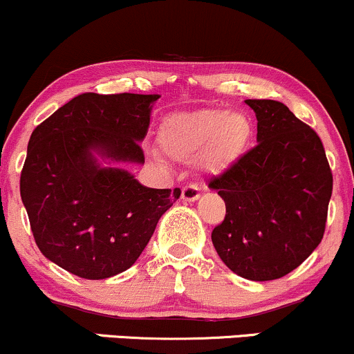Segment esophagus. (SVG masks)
Here are the masks:
<instances>
[{
	"instance_id": "1",
	"label": "esophagus",
	"mask_w": 354,
	"mask_h": 354,
	"mask_svg": "<svg viewBox=\"0 0 354 354\" xmlns=\"http://www.w3.org/2000/svg\"><path fill=\"white\" fill-rule=\"evenodd\" d=\"M201 192L197 185H187V187L182 189V201L184 203H194V201L199 199Z\"/></svg>"
}]
</instances>
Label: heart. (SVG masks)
<instances>
[{"label":"heart","instance_id":"heart-1","mask_svg":"<svg viewBox=\"0 0 354 354\" xmlns=\"http://www.w3.org/2000/svg\"><path fill=\"white\" fill-rule=\"evenodd\" d=\"M252 133V120L245 113L204 108L167 116L158 130V142L169 157L192 160L203 155L204 165L219 172L238 160Z\"/></svg>","mask_w":354,"mask_h":354}]
</instances>
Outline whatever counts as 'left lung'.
I'll return each mask as SVG.
<instances>
[{
  "label": "left lung",
  "mask_w": 354,
  "mask_h": 354,
  "mask_svg": "<svg viewBox=\"0 0 354 354\" xmlns=\"http://www.w3.org/2000/svg\"><path fill=\"white\" fill-rule=\"evenodd\" d=\"M257 143L209 182L226 204L211 239L231 272L267 282L295 270L324 236L333 174L321 138L279 101L246 100Z\"/></svg>",
  "instance_id": "obj_1"
}]
</instances>
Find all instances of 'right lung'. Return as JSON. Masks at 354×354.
<instances>
[{"label": "right lung", "instance_id": "add662e5", "mask_svg": "<svg viewBox=\"0 0 354 354\" xmlns=\"http://www.w3.org/2000/svg\"><path fill=\"white\" fill-rule=\"evenodd\" d=\"M158 94L86 93L30 136L20 194L41 254L87 280L124 272L138 260L180 189L140 184Z\"/></svg>", "mask_w": 354, "mask_h": 354}]
</instances>
